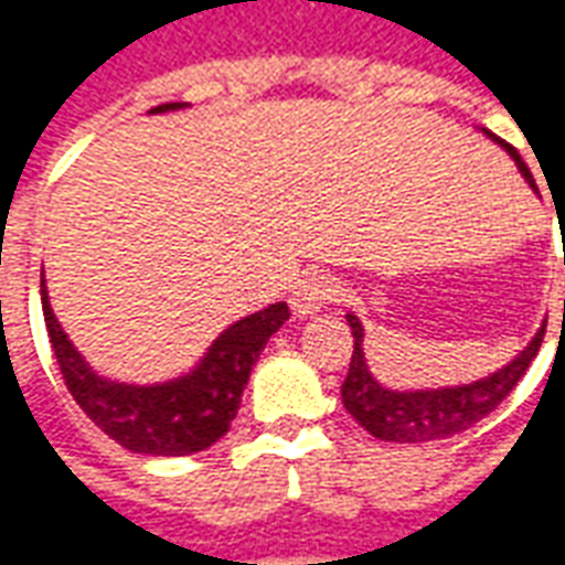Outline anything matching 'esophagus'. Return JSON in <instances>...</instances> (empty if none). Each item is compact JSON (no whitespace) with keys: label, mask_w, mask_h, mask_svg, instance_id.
Instances as JSON below:
<instances>
[{"label":"esophagus","mask_w":565,"mask_h":565,"mask_svg":"<svg viewBox=\"0 0 565 565\" xmlns=\"http://www.w3.org/2000/svg\"><path fill=\"white\" fill-rule=\"evenodd\" d=\"M339 296H342V284L335 281L332 275H327V271H306L296 281L294 296H290V308H294V315H299V318H308V315L320 311L327 302H335Z\"/></svg>","instance_id":"obj_1"}]
</instances>
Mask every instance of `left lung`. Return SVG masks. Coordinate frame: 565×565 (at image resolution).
<instances>
[{
	"label": "left lung",
	"instance_id": "8db88e82",
	"mask_svg": "<svg viewBox=\"0 0 565 565\" xmlns=\"http://www.w3.org/2000/svg\"><path fill=\"white\" fill-rule=\"evenodd\" d=\"M490 139H497L490 132ZM499 145H505L497 139ZM514 162L521 166L523 178L535 186L533 174L526 169V162L518 157V150L505 145ZM351 335H354V354L348 366V379L342 384V403L351 412L356 424L366 429L369 436L381 441H436V438L457 436L462 429L475 426L481 417H487L509 396L523 372L530 369L533 356L542 348L545 327L539 330L530 348L521 356H514L509 366L493 372L490 379L475 381L466 387H445V391H420V393H396L384 391L379 381L369 375L366 360H363V327L354 315H348Z\"/></svg>",
	"mask_w": 565,
	"mask_h": 565
}]
</instances>
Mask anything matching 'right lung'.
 I'll return each mask as SVG.
<instances>
[{"mask_svg":"<svg viewBox=\"0 0 565 565\" xmlns=\"http://www.w3.org/2000/svg\"><path fill=\"white\" fill-rule=\"evenodd\" d=\"M184 103H166L157 105L153 111H172ZM42 311L60 375L81 412L105 436L115 438L120 448L153 457L196 454L226 436L242 405L250 369L257 366L259 351L266 348L271 332H278L284 320L290 318L287 302H275L223 332L193 375L160 387H129L96 379L87 369L47 306L44 281Z\"/></svg>","mask_w":565,"mask_h":565,"instance_id":"right-lung-1","label":"right lung"}]
</instances>
